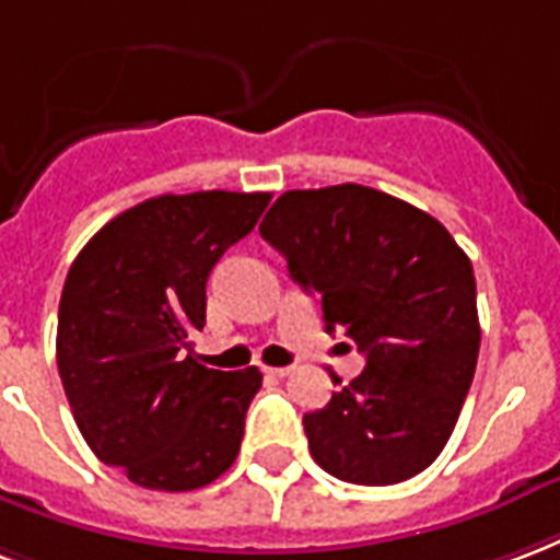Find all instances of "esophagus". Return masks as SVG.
Listing matches in <instances>:
<instances>
[{"label":"esophagus","mask_w":560,"mask_h":560,"mask_svg":"<svg viewBox=\"0 0 560 560\" xmlns=\"http://www.w3.org/2000/svg\"><path fill=\"white\" fill-rule=\"evenodd\" d=\"M267 374L276 376V380H284V376L293 374V368L291 364H288V368H267Z\"/></svg>","instance_id":"34e87169"}]
</instances>
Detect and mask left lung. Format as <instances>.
<instances>
[{
    "instance_id": "8db88e82",
    "label": "left lung",
    "mask_w": 560,
    "mask_h": 560,
    "mask_svg": "<svg viewBox=\"0 0 560 560\" xmlns=\"http://www.w3.org/2000/svg\"><path fill=\"white\" fill-rule=\"evenodd\" d=\"M260 237L320 293L326 332L364 355L362 374L302 418L314 463L362 487L416 478L451 439L478 364L466 252L430 213L359 184L284 192Z\"/></svg>"
}]
</instances>
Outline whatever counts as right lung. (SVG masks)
I'll return each mask as SVG.
<instances>
[{
    "mask_svg": "<svg viewBox=\"0 0 560 560\" xmlns=\"http://www.w3.org/2000/svg\"><path fill=\"white\" fill-rule=\"evenodd\" d=\"M269 192L156 196L124 210L70 264L56 362L82 439L144 490L207 487L237 459L258 368L192 353L207 276L267 210Z\"/></svg>",
    "mask_w": 560,
    "mask_h": 560,
    "instance_id": "right-lung-1",
    "label": "right lung"
}]
</instances>
